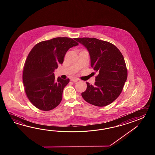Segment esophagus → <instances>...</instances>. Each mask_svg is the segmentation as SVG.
<instances>
[{
    "label": "esophagus",
    "mask_w": 155,
    "mask_h": 155,
    "mask_svg": "<svg viewBox=\"0 0 155 155\" xmlns=\"http://www.w3.org/2000/svg\"><path fill=\"white\" fill-rule=\"evenodd\" d=\"M70 80L73 82H77L79 80V79H77V78H72Z\"/></svg>",
    "instance_id": "esophagus-1"
}]
</instances>
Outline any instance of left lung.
Returning a JSON list of instances; mask_svg holds the SVG:
<instances>
[{
  "label": "left lung",
  "instance_id": "left-lung-1",
  "mask_svg": "<svg viewBox=\"0 0 155 155\" xmlns=\"http://www.w3.org/2000/svg\"><path fill=\"white\" fill-rule=\"evenodd\" d=\"M89 51L91 66L98 73L94 85L86 82L83 99L93 105L103 107L114 101L122 92L127 78L124 56L114 44L94 38H75Z\"/></svg>",
  "mask_w": 155,
  "mask_h": 155
}]
</instances>
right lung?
Listing matches in <instances>:
<instances>
[{
  "label": "right lung",
  "instance_id": "1",
  "mask_svg": "<svg viewBox=\"0 0 155 155\" xmlns=\"http://www.w3.org/2000/svg\"><path fill=\"white\" fill-rule=\"evenodd\" d=\"M75 40V38L74 39ZM71 38L58 37L36 44L30 51L23 73L24 90L36 108L49 111L59 105L69 79H55L53 72L70 48L79 44Z\"/></svg>",
  "mask_w": 155,
  "mask_h": 155
}]
</instances>
